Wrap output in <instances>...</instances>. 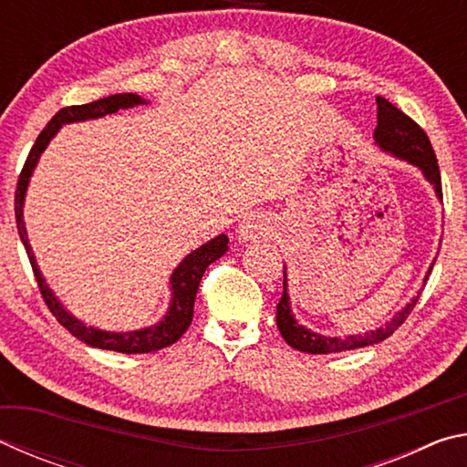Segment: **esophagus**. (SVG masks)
Segmentation results:
<instances>
[{
	"label": "esophagus",
	"mask_w": 467,
	"mask_h": 467,
	"mask_svg": "<svg viewBox=\"0 0 467 467\" xmlns=\"http://www.w3.org/2000/svg\"><path fill=\"white\" fill-rule=\"evenodd\" d=\"M236 233H239L241 241H262L272 233L270 218L262 214V212H253V214L243 218V223L239 224V231Z\"/></svg>",
	"instance_id": "esophagus-1"
}]
</instances>
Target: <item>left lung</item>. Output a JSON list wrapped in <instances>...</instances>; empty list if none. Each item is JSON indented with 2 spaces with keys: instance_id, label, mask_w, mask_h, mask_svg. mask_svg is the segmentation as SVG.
I'll list each match as a JSON object with an SVG mask.
<instances>
[{
  "instance_id": "obj_1",
  "label": "left lung",
  "mask_w": 467,
  "mask_h": 467,
  "mask_svg": "<svg viewBox=\"0 0 467 467\" xmlns=\"http://www.w3.org/2000/svg\"><path fill=\"white\" fill-rule=\"evenodd\" d=\"M373 138H375V144L381 148L383 152H389L420 169L426 181L434 187V193H437L439 200H442L441 171H439L437 156H434L429 136H426L420 125H418L414 119H410L406 113H401L398 107L391 105V102L383 97H377V128H375ZM431 270L424 275V282L429 280ZM418 298H420V292L410 300L404 309L395 313V317L391 321H387L383 327L370 329L367 334H358V336L327 337L303 327L295 319V315H292V309H290L286 267H284V292L280 296V303L275 305V323H278L282 337L286 339V344L295 348V350L306 352V354L344 352V350H354V348L373 346L389 337L393 331L408 319V315L416 306Z\"/></svg>"
}]
</instances>
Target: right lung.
<instances>
[{"instance_id": "obj_1", "label": "right lung", "mask_w": 467, "mask_h": 467, "mask_svg": "<svg viewBox=\"0 0 467 467\" xmlns=\"http://www.w3.org/2000/svg\"><path fill=\"white\" fill-rule=\"evenodd\" d=\"M136 105H146V100L133 92H123V94H113V97L88 102V105H74V107H66L57 110V113L53 115V119L45 125V130L38 133L35 146L30 148L25 169L20 172L18 187H16V197H14L16 226H18L20 241L25 243V249L28 253L30 265H33L38 290H41L43 300L47 303V306H49V311L55 315V319H57L74 337L80 339V342L88 344L92 348H100V350H113V352H123V354H146V352L161 350V348L175 344L177 339L185 334L193 319V303H195L197 288H200L202 275L205 272V267L214 264L218 257H223L228 251V236L226 234L214 236L212 241L202 244L200 249L189 253L183 262L177 265V270L171 275L172 298H171L169 311L164 315L162 321H158L156 326L136 329V331H102L92 326H86V323H82L80 319H76L72 313L63 309V305L59 303L57 296L53 295L49 286H47V282L41 275V270H38L36 265L35 253L30 249L22 212H25V195H26L28 181L33 177V171L36 167L38 158H41V154L45 152V148L49 146V141L53 140L55 133L61 130V125L99 119V117L117 113L119 109H130Z\"/></svg>"}]
</instances>
